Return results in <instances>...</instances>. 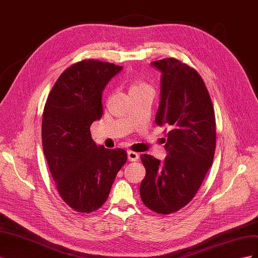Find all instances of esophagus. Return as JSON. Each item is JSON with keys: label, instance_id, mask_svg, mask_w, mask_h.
Masks as SVG:
<instances>
[{"label": "esophagus", "instance_id": "34e87169", "mask_svg": "<svg viewBox=\"0 0 258 258\" xmlns=\"http://www.w3.org/2000/svg\"><path fill=\"white\" fill-rule=\"evenodd\" d=\"M139 157H140V155L138 153L132 152V151H128V159L130 161H137V160H139Z\"/></svg>", "mask_w": 258, "mask_h": 258}]
</instances>
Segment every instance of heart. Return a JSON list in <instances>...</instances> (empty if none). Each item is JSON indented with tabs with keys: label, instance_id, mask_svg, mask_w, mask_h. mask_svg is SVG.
I'll use <instances>...</instances> for the list:
<instances>
[{
	"label": "heart",
	"instance_id": "heart-1",
	"mask_svg": "<svg viewBox=\"0 0 258 258\" xmlns=\"http://www.w3.org/2000/svg\"><path fill=\"white\" fill-rule=\"evenodd\" d=\"M146 88H151L146 83H144L141 80L135 79L132 80L130 85H129V92L130 91H135V90H141V89H146Z\"/></svg>",
	"mask_w": 258,
	"mask_h": 258
}]
</instances>
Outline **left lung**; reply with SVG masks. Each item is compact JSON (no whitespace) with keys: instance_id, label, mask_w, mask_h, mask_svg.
I'll use <instances>...</instances> for the list:
<instances>
[{"instance_id":"obj_1","label":"left lung","mask_w":258,"mask_h":258,"mask_svg":"<svg viewBox=\"0 0 258 258\" xmlns=\"http://www.w3.org/2000/svg\"><path fill=\"white\" fill-rule=\"evenodd\" d=\"M161 72L160 104L155 122L167 126L165 161L141 155L146 174L140 185L143 204L170 214L189 204L212 166L216 128L209 91L196 70L174 58L152 62Z\"/></svg>"}]
</instances>
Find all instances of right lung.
Instances as JSON below:
<instances>
[{
    "label": "right lung",
    "instance_id": "add662e5",
    "mask_svg": "<svg viewBox=\"0 0 258 258\" xmlns=\"http://www.w3.org/2000/svg\"><path fill=\"white\" fill-rule=\"evenodd\" d=\"M121 67L87 59L69 67L48 95L42 142L57 190L70 208L90 213L106 201L127 161L122 148L108 150L91 139V123L103 114L102 91Z\"/></svg>",
    "mask_w": 258,
    "mask_h": 258
}]
</instances>
